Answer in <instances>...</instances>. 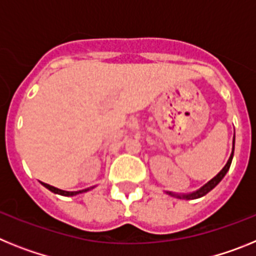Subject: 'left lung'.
<instances>
[{
	"label": "left lung",
	"instance_id": "left-lung-1",
	"mask_svg": "<svg viewBox=\"0 0 256 256\" xmlns=\"http://www.w3.org/2000/svg\"><path fill=\"white\" fill-rule=\"evenodd\" d=\"M234 148H232V154H230L227 164L224 165V168L222 169V170L216 174V177L212 178V180H210L209 182H208L206 184H204V186L201 187L200 190H198V191H195V192H192V194H187V195H177V194H172V192H166V194H169V195H172V196H176V198H186V200H194V198H202V196H205L208 192L212 191V190L214 188V187H216L222 180H223V177H224L226 174H227L228 169H230V162H232V159H234Z\"/></svg>",
	"mask_w": 256,
	"mask_h": 256
}]
</instances>
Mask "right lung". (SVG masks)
<instances>
[{"label":"right lung","mask_w":256,"mask_h":256,"mask_svg":"<svg viewBox=\"0 0 256 256\" xmlns=\"http://www.w3.org/2000/svg\"><path fill=\"white\" fill-rule=\"evenodd\" d=\"M42 184H44L46 188H48L50 191H52L54 194H58V195H62V196H74V195H78V194H82V192H87L90 191L91 188H94V187H91V188H86V190H80V191H62V190H58L56 188V187L54 186H50V184H47V183H44L40 182Z\"/></svg>","instance_id":"obj_1"}]
</instances>
